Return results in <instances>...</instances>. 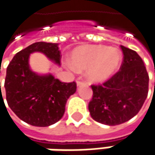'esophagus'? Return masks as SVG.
<instances>
[{
  "label": "esophagus",
  "instance_id": "1",
  "mask_svg": "<svg viewBox=\"0 0 155 155\" xmlns=\"http://www.w3.org/2000/svg\"><path fill=\"white\" fill-rule=\"evenodd\" d=\"M82 85H87V83L83 81H77V86H82Z\"/></svg>",
  "mask_w": 155,
  "mask_h": 155
}]
</instances>
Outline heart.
<instances>
[{"label":"heart","instance_id":"b5f03b06","mask_svg":"<svg viewBox=\"0 0 155 155\" xmlns=\"http://www.w3.org/2000/svg\"><path fill=\"white\" fill-rule=\"evenodd\" d=\"M71 69L88 70V78L94 82L108 80L119 68L120 53L105 46L80 47L71 56Z\"/></svg>","mask_w":155,"mask_h":155}]
</instances>
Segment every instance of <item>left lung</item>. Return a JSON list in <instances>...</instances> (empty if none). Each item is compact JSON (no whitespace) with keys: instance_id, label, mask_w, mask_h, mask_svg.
<instances>
[{"instance_id":"obj_1","label":"left lung","mask_w":155,"mask_h":155,"mask_svg":"<svg viewBox=\"0 0 155 155\" xmlns=\"http://www.w3.org/2000/svg\"><path fill=\"white\" fill-rule=\"evenodd\" d=\"M120 49L123 61L119 72L103 84L91 85L90 114L96 121L109 126L133 118L148 94L149 76L142 58L132 49L124 46Z\"/></svg>"}]
</instances>
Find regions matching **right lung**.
<instances>
[{"instance_id":"obj_1","label":"right lung","mask_w":155,"mask_h":155,"mask_svg":"<svg viewBox=\"0 0 155 155\" xmlns=\"http://www.w3.org/2000/svg\"><path fill=\"white\" fill-rule=\"evenodd\" d=\"M34 52H41L60 64L58 43L39 41L22 49L7 67L6 99L19 119L33 126L47 127L63 117L67 99L76 91V83L62 82L51 74L39 75L33 72L28 62Z\"/></svg>"}]
</instances>
